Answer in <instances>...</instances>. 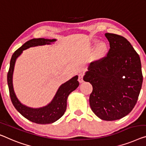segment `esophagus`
Segmentation results:
<instances>
[{
  "label": "esophagus",
  "mask_w": 146,
  "mask_h": 146,
  "mask_svg": "<svg viewBox=\"0 0 146 146\" xmlns=\"http://www.w3.org/2000/svg\"><path fill=\"white\" fill-rule=\"evenodd\" d=\"M83 76H84V73H79V79H78V80H79V82H80V83H81V82H83Z\"/></svg>",
  "instance_id": "1"
}]
</instances>
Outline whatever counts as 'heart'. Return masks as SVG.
Instances as JSON below:
<instances>
[{
    "mask_svg": "<svg viewBox=\"0 0 146 146\" xmlns=\"http://www.w3.org/2000/svg\"><path fill=\"white\" fill-rule=\"evenodd\" d=\"M96 41H94V43H96ZM106 50H107V45L105 42H102L97 45L95 53L98 56H102L106 53Z\"/></svg>",
    "mask_w": 146,
    "mask_h": 146,
    "instance_id": "b5f03b06",
    "label": "heart"
}]
</instances>
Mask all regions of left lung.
<instances>
[{
	"mask_svg": "<svg viewBox=\"0 0 146 146\" xmlns=\"http://www.w3.org/2000/svg\"><path fill=\"white\" fill-rule=\"evenodd\" d=\"M110 48L105 57L92 62L84 76L93 87L91 110L100 119L115 121L135 106L143 82L140 58L125 37L106 33Z\"/></svg>",
	"mask_w": 146,
	"mask_h": 146,
	"instance_id": "obj_1",
	"label": "left lung"
}]
</instances>
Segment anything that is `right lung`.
I'll return each mask as SVG.
<instances>
[{
    "mask_svg": "<svg viewBox=\"0 0 146 146\" xmlns=\"http://www.w3.org/2000/svg\"><path fill=\"white\" fill-rule=\"evenodd\" d=\"M56 40V39L42 38H33L28 40L14 52L10 60V68L7 75V82L11 101L19 113L29 121L37 124L45 125L52 123L63 116L66 110L67 97L79 85V82L77 80L78 76H75L68 81L62 84L58 88L53 100L47 106L40 108H31L21 104L15 94L12 84V76L15 63L18 56L21 55L24 50L36 46L50 44L51 42H55Z\"/></svg>",
    "mask_w": 146,
    "mask_h": 146,
    "instance_id": "obj_1",
    "label": "right lung"
}]
</instances>
